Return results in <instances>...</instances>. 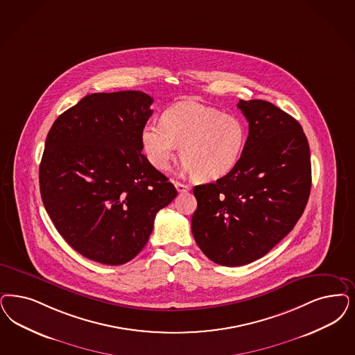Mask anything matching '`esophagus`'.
I'll list each match as a JSON object with an SVG mask.
<instances>
[{
  "label": "esophagus",
  "mask_w": 355,
  "mask_h": 355,
  "mask_svg": "<svg viewBox=\"0 0 355 355\" xmlns=\"http://www.w3.org/2000/svg\"><path fill=\"white\" fill-rule=\"evenodd\" d=\"M174 186L178 193H187L190 190V187L187 184H181V182H174Z\"/></svg>",
  "instance_id": "1"
}]
</instances>
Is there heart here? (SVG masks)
Masks as SVG:
<instances>
[{"label": "heart", "mask_w": 355, "mask_h": 355, "mask_svg": "<svg viewBox=\"0 0 355 355\" xmlns=\"http://www.w3.org/2000/svg\"><path fill=\"white\" fill-rule=\"evenodd\" d=\"M246 136V125L239 116L184 101L161 115V124L147 123L140 141L157 171H168L181 147L184 171L194 173L199 181H215L237 166Z\"/></svg>", "instance_id": "obj_1"}]
</instances>
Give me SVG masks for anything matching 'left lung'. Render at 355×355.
Wrapping results in <instances>:
<instances>
[{
	"label": "left lung",
	"instance_id": "1",
	"mask_svg": "<svg viewBox=\"0 0 355 355\" xmlns=\"http://www.w3.org/2000/svg\"><path fill=\"white\" fill-rule=\"evenodd\" d=\"M237 107L249 123L237 166L193 189L196 244L223 266L263 257L293 231L311 191V153L299 122L262 99H240Z\"/></svg>",
	"mask_w": 355,
	"mask_h": 355
}]
</instances>
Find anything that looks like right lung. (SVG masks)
Listing matches in <instances>:
<instances>
[{"instance_id": "obj_1", "label": "right lung", "mask_w": 355, "mask_h": 355, "mask_svg": "<svg viewBox=\"0 0 355 355\" xmlns=\"http://www.w3.org/2000/svg\"><path fill=\"white\" fill-rule=\"evenodd\" d=\"M153 98L127 90L83 98L55 121L39 166L40 196L62 239L84 257L123 265L147 244L174 184L141 153Z\"/></svg>"}]
</instances>
